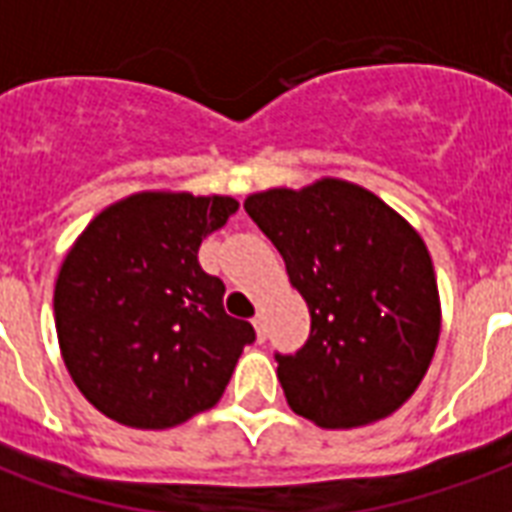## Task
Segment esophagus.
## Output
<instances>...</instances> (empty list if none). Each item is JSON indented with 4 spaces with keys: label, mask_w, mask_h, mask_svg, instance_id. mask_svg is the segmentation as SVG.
<instances>
[{
    "label": "esophagus",
    "mask_w": 512,
    "mask_h": 512,
    "mask_svg": "<svg viewBox=\"0 0 512 512\" xmlns=\"http://www.w3.org/2000/svg\"><path fill=\"white\" fill-rule=\"evenodd\" d=\"M255 332H257V340H266V318H263V312H257L255 315Z\"/></svg>",
    "instance_id": "34e87169"
}]
</instances>
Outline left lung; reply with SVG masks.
Returning a JSON list of instances; mask_svg holds the SVG:
<instances>
[{
	"instance_id": "1",
	"label": "left lung",
	"mask_w": 512,
	"mask_h": 512,
	"mask_svg": "<svg viewBox=\"0 0 512 512\" xmlns=\"http://www.w3.org/2000/svg\"><path fill=\"white\" fill-rule=\"evenodd\" d=\"M310 307V340L277 354L288 406L321 428L389 417L417 392L439 343L433 260L411 224L340 178L244 200Z\"/></svg>"
}]
</instances>
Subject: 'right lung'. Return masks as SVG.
<instances>
[{
    "label": "right lung",
    "instance_id": "add662e5",
    "mask_svg": "<svg viewBox=\"0 0 512 512\" xmlns=\"http://www.w3.org/2000/svg\"><path fill=\"white\" fill-rule=\"evenodd\" d=\"M235 211L222 194L139 191L73 241L54 323L73 384L101 414L164 430L219 403L255 329L224 312V282L197 252Z\"/></svg>",
    "mask_w": 512,
    "mask_h": 512
}]
</instances>
